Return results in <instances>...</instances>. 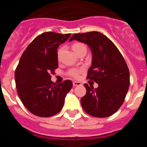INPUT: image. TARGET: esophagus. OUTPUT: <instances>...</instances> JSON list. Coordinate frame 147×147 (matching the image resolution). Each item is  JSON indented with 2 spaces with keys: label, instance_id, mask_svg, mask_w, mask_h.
Instances as JSON below:
<instances>
[{
  "label": "esophagus",
  "instance_id": "1",
  "mask_svg": "<svg viewBox=\"0 0 147 147\" xmlns=\"http://www.w3.org/2000/svg\"><path fill=\"white\" fill-rule=\"evenodd\" d=\"M81 85V82H73V85H74V86H78V85Z\"/></svg>",
  "mask_w": 147,
  "mask_h": 147
}]
</instances>
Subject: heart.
<instances>
[{
  "label": "heart",
  "mask_w": 147,
  "mask_h": 147,
  "mask_svg": "<svg viewBox=\"0 0 147 147\" xmlns=\"http://www.w3.org/2000/svg\"><path fill=\"white\" fill-rule=\"evenodd\" d=\"M86 48L85 45L82 42H75V43L73 44L72 45V49L74 51L76 54H77L80 50H82V49H85ZM61 51H62V49H59L58 50L57 52V57L58 58L59 57V56H60ZM83 68H71L68 71V74L70 75L71 76L74 78H78L80 76V74L83 71Z\"/></svg>",
  "instance_id": "1"
}]
</instances>
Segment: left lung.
I'll return each instance as SVG.
<instances>
[{
  "label": "left lung",
  "instance_id": "1",
  "mask_svg": "<svg viewBox=\"0 0 147 147\" xmlns=\"http://www.w3.org/2000/svg\"><path fill=\"white\" fill-rule=\"evenodd\" d=\"M86 43L93 54L87 79L98 84L97 88L85 84L86 94L81 98L83 110L97 118L108 117L124 103L129 86V71L115 44L103 34L90 32L75 34L69 41Z\"/></svg>",
  "mask_w": 147,
  "mask_h": 147
}]
</instances>
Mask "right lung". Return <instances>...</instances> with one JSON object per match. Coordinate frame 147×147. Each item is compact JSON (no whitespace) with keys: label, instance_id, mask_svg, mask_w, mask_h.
<instances>
[{"label":"right lung","instance_id":"1","mask_svg":"<svg viewBox=\"0 0 147 147\" xmlns=\"http://www.w3.org/2000/svg\"><path fill=\"white\" fill-rule=\"evenodd\" d=\"M71 34L44 32L34 39L22 54L15 73L19 98L26 108L40 117H50L62 110L71 80L56 84L51 80L58 67L57 49Z\"/></svg>","mask_w":147,"mask_h":147}]
</instances>
